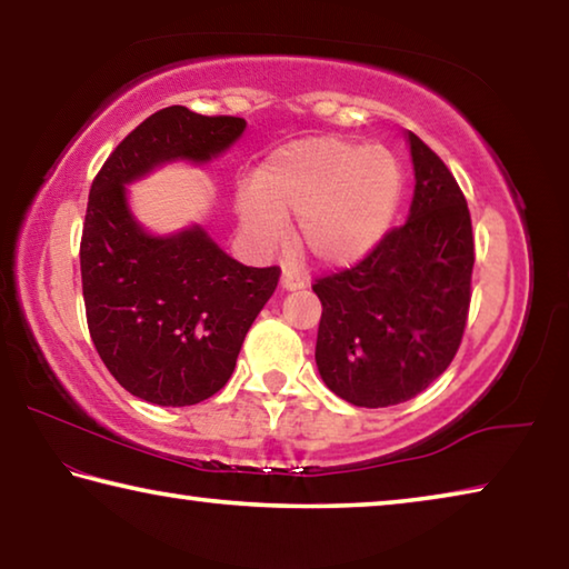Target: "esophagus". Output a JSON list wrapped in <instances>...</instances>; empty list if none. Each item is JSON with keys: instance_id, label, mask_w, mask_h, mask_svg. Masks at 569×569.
<instances>
[{"instance_id": "1", "label": "esophagus", "mask_w": 569, "mask_h": 569, "mask_svg": "<svg viewBox=\"0 0 569 569\" xmlns=\"http://www.w3.org/2000/svg\"><path fill=\"white\" fill-rule=\"evenodd\" d=\"M281 288H286V291H298V288H303V278L291 271V268H283Z\"/></svg>"}]
</instances>
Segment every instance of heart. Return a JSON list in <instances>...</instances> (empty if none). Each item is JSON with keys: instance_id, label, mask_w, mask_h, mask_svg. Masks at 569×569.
I'll list each match as a JSON object with an SVG mask.
<instances>
[{"instance_id": "heart-1", "label": "heart", "mask_w": 569, "mask_h": 569, "mask_svg": "<svg viewBox=\"0 0 569 569\" xmlns=\"http://www.w3.org/2000/svg\"><path fill=\"white\" fill-rule=\"evenodd\" d=\"M403 190L399 158L381 146L306 138L276 148L236 192L246 236L273 248L296 216V240L323 266H351L381 243Z\"/></svg>"}]
</instances>
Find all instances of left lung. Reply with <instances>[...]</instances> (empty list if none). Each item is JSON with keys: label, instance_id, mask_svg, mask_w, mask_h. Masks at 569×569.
I'll use <instances>...</instances> for the list:
<instances>
[{"label": "left lung", "instance_id": "8db88e82", "mask_svg": "<svg viewBox=\"0 0 569 569\" xmlns=\"http://www.w3.org/2000/svg\"><path fill=\"white\" fill-rule=\"evenodd\" d=\"M407 142L417 180L407 223L313 283L323 306L316 366L336 397L366 409L409 401L447 371L471 298L467 200L435 150L413 132Z\"/></svg>", "mask_w": 569, "mask_h": 569}]
</instances>
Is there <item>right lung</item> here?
<instances>
[{
  "instance_id": "add662e5",
  "label": "right lung",
  "mask_w": 569,
  "mask_h": 569,
  "mask_svg": "<svg viewBox=\"0 0 569 569\" xmlns=\"http://www.w3.org/2000/svg\"><path fill=\"white\" fill-rule=\"evenodd\" d=\"M243 130V118L172 104L112 150L90 188L80 268L92 343L122 389L158 407H190L226 387L281 271L238 263L203 226L150 233L128 186L170 162L208 166Z\"/></svg>"
}]
</instances>
